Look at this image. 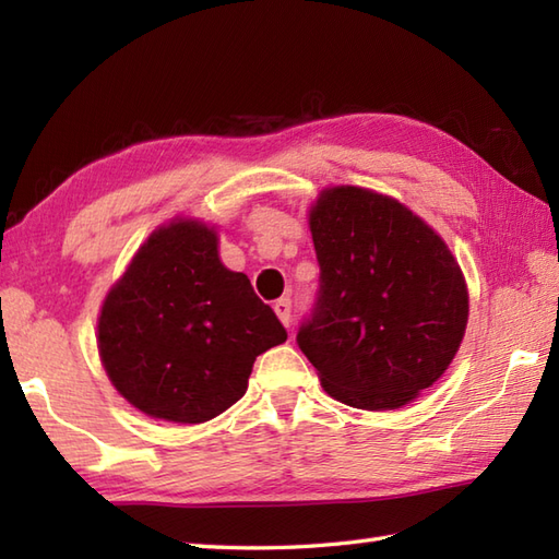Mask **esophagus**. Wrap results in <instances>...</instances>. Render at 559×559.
I'll return each instance as SVG.
<instances>
[{"mask_svg":"<svg viewBox=\"0 0 559 559\" xmlns=\"http://www.w3.org/2000/svg\"><path fill=\"white\" fill-rule=\"evenodd\" d=\"M273 312L278 314V319L286 326H290V319H293V302H290V298H281V300H276L273 302Z\"/></svg>","mask_w":559,"mask_h":559,"instance_id":"obj_1","label":"esophagus"}]
</instances>
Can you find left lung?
I'll list each match as a JSON object with an SVG mask.
<instances>
[{
	"label": "left lung",
	"mask_w": 559,
	"mask_h": 559,
	"mask_svg": "<svg viewBox=\"0 0 559 559\" xmlns=\"http://www.w3.org/2000/svg\"><path fill=\"white\" fill-rule=\"evenodd\" d=\"M319 261L312 314L298 331L341 403L394 411L432 386L468 322L466 278L430 225L396 199L329 187L310 211Z\"/></svg>",
	"instance_id": "obj_1"
}]
</instances>
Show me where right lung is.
<instances>
[{
  "label": "right lung",
  "instance_id": "right-lung-1",
  "mask_svg": "<svg viewBox=\"0 0 559 559\" xmlns=\"http://www.w3.org/2000/svg\"><path fill=\"white\" fill-rule=\"evenodd\" d=\"M286 338L245 273L221 264L216 230L182 218L139 247L98 319L115 389L151 418L189 425L240 401L257 355Z\"/></svg>",
  "mask_w": 559,
  "mask_h": 559
}]
</instances>
